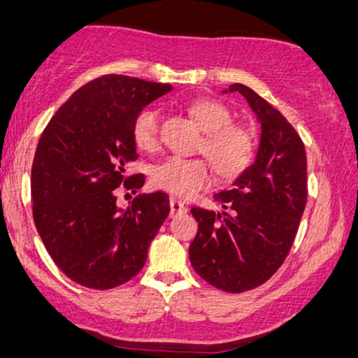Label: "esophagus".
Returning a JSON list of instances; mask_svg holds the SVG:
<instances>
[{
  "mask_svg": "<svg viewBox=\"0 0 358 358\" xmlns=\"http://www.w3.org/2000/svg\"><path fill=\"white\" fill-rule=\"evenodd\" d=\"M169 206H171V217H178V215H182V214L187 213V209H186V206H184V202L174 199V197H171Z\"/></svg>",
  "mask_w": 358,
  "mask_h": 358,
  "instance_id": "34e87169",
  "label": "esophagus"
}]
</instances>
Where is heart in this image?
Here are the masks:
<instances>
[{
    "label": "heart",
    "instance_id": "obj_1",
    "mask_svg": "<svg viewBox=\"0 0 358 358\" xmlns=\"http://www.w3.org/2000/svg\"><path fill=\"white\" fill-rule=\"evenodd\" d=\"M191 114L204 131L199 151L210 161L206 157L171 156L151 171L152 186L178 197H191L209 186L213 167L219 178H237L252 164L257 151L255 132L249 126L232 122L226 104L214 99H197L191 104ZM131 134L141 151L156 152L161 148V113L154 108L139 111L132 121Z\"/></svg>",
    "mask_w": 358,
    "mask_h": 358
}]
</instances>
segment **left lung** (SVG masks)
Here are the masks:
<instances>
[{"label": "left lung", "mask_w": 358, "mask_h": 358, "mask_svg": "<svg viewBox=\"0 0 358 358\" xmlns=\"http://www.w3.org/2000/svg\"><path fill=\"white\" fill-rule=\"evenodd\" d=\"M229 91L241 92L257 114V157L214 194L222 213L192 207L199 231L189 259L207 284L241 294L271 279L294 244L307 204V156L301 136L272 104L239 83Z\"/></svg>", "instance_id": "8db88e82"}]
</instances>
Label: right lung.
I'll return each mask as SVG.
<instances>
[{
  "label": "right lung",
  "mask_w": 358,
  "mask_h": 358,
  "mask_svg": "<svg viewBox=\"0 0 358 358\" xmlns=\"http://www.w3.org/2000/svg\"><path fill=\"white\" fill-rule=\"evenodd\" d=\"M171 85L104 74L74 92L44 127L31 167L33 219L59 271L79 285L106 290L143 268L148 247L169 214L164 192L139 194L127 209L116 189L136 194L144 174L131 127L144 106Z\"/></svg>",
  "instance_id": "add662e5"
}]
</instances>
